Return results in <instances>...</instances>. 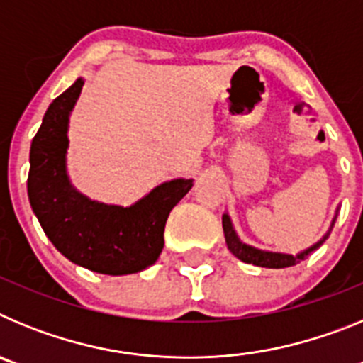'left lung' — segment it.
I'll use <instances>...</instances> for the list:
<instances>
[{
  "label": "left lung",
  "instance_id": "1",
  "mask_svg": "<svg viewBox=\"0 0 363 363\" xmlns=\"http://www.w3.org/2000/svg\"><path fill=\"white\" fill-rule=\"evenodd\" d=\"M336 216H338V207L335 211V216H333L331 225L327 229V233L323 234L322 238L318 240L316 243H313L311 247L303 249V251L296 252V255H289V252H278V251H267V249H258L255 245H249V243L242 242L240 236L236 234L233 225V220H230L229 213H223L221 216V225H223V234H225V242L227 247H229V251L233 252L234 256L245 264H252L258 265V267H267V269H284V267H291V265L300 264L301 259L307 258L313 251H316L327 238H329V234H331L333 227H335Z\"/></svg>",
  "mask_w": 363,
  "mask_h": 363
}]
</instances>
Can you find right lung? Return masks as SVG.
<instances>
[{"instance_id":"1","label":"right lung","mask_w":363,"mask_h":363,"mask_svg":"<svg viewBox=\"0 0 363 363\" xmlns=\"http://www.w3.org/2000/svg\"><path fill=\"white\" fill-rule=\"evenodd\" d=\"M85 79L78 78L45 112L30 145L28 201L41 229L72 264L99 274H133L158 259L169 213L191 191L189 178L156 185L129 207L92 200L67 171L69 123Z\"/></svg>"}]
</instances>
